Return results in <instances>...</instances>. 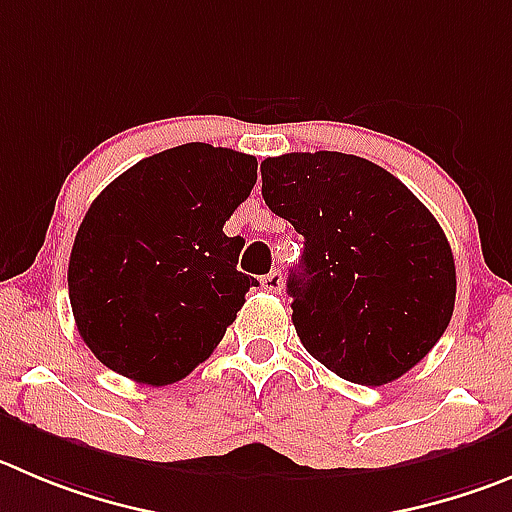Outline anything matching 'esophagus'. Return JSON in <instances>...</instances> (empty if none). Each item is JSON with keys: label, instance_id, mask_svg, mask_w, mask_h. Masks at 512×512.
<instances>
[{"label": "esophagus", "instance_id": "obj_1", "mask_svg": "<svg viewBox=\"0 0 512 512\" xmlns=\"http://www.w3.org/2000/svg\"><path fill=\"white\" fill-rule=\"evenodd\" d=\"M262 283V288L267 290V293H280V288H283V275H280V272H267L265 278L260 280Z\"/></svg>", "mask_w": 512, "mask_h": 512}]
</instances>
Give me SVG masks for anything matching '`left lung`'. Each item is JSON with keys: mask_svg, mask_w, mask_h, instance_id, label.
Returning a JSON list of instances; mask_svg holds the SVG:
<instances>
[{"mask_svg": "<svg viewBox=\"0 0 512 512\" xmlns=\"http://www.w3.org/2000/svg\"><path fill=\"white\" fill-rule=\"evenodd\" d=\"M262 197L305 240L288 295L310 356L381 386L432 351L455 310V257L394 174L338 151L283 154L262 161Z\"/></svg>", "mask_w": 512, "mask_h": 512, "instance_id": "8db88e82", "label": "left lung"}]
</instances>
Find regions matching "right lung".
I'll return each instance as SVG.
<instances>
[{
  "mask_svg": "<svg viewBox=\"0 0 512 512\" xmlns=\"http://www.w3.org/2000/svg\"><path fill=\"white\" fill-rule=\"evenodd\" d=\"M255 181V156L184 143L100 191L68 265L75 326L100 364L166 386L209 358L257 288L237 270L245 240L222 232Z\"/></svg>",
  "mask_w": 512,
  "mask_h": 512,
  "instance_id": "1",
  "label": "right lung"
}]
</instances>
